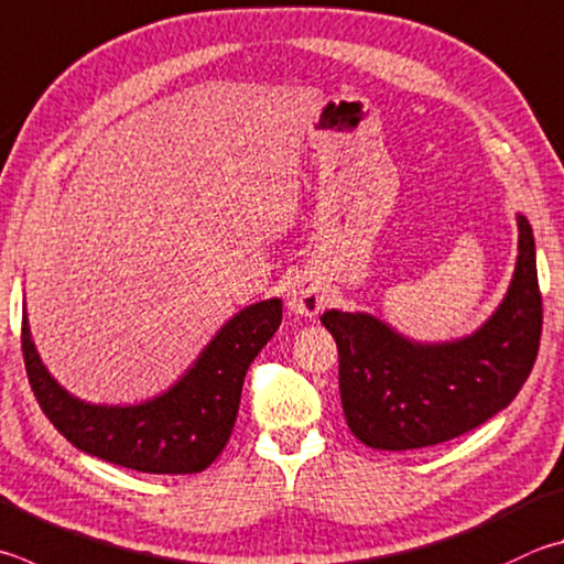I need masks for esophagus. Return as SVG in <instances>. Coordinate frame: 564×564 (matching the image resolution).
Wrapping results in <instances>:
<instances>
[{
  "label": "esophagus",
  "mask_w": 564,
  "mask_h": 564,
  "mask_svg": "<svg viewBox=\"0 0 564 564\" xmlns=\"http://www.w3.org/2000/svg\"><path fill=\"white\" fill-rule=\"evenodd\" d=\"M325 289L308 273L295 275L289 285V293H285V305L299 317H315L325 308Z\"/></svg>",
  "instance_id": "obj_1"
}]
</instances>
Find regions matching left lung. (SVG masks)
Instances as JSON below:
<instances>
[{"label": "left lung", "mask_w": 564, "mask_h": 564, "mask_svg": "<svg viewBox=\"0 0 564 564\" xmlns=\"http://www.w3.org/2000/svg\"><path fill=\"white\" fill-rule=\"evenodd\" d=\"M518 261L503 303L474 335L414 343L370 313L327 311L340 355L350 432L382 452H409L470 432L513 402L535 365L542 333L535 239L518 214Z\"/></svg>", "instance_id": "left-lung-1"}]
</instances>
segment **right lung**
Wrapping results in <instances>:
<instances>
[{"label":"right lung","instance_id":"obj_1","mask_svg":"<svg viewBox=\"0 0 564 564\" xmlns=\"http://www.w3.org/2000/svg\"><path fill=\"white\" fill-rule=\"evenodd\" d=\"M279 299L253 303L214 335L180 382L132 406L88 404L68 394L41 362L22 311V352L41 412L80 452L142 474H199L227 446L243 377L279 330Z\"/></svg>","mask_w":564,"mask_h":564}]
</instances>
